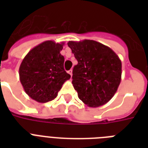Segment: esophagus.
I'll return each instance as SVG.
<instances>
[{
    "instance_id": "obj_1",
    "label": "esophagus",
    "mask_w": 148,
    "mask_h": 148,
    "mask_svg": "<svg viewBox=\"0 0 148 148\" xmlns=\"http://www.w3.org/2000/svg\"><path fill=\"white\" fill-rule=\"evenodd\" d=\"M67 73L71 75V77H72V70H69V71H67Z\"/></svg>"
}]
</instances>
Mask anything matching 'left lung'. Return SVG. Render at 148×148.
Returning <instances> with one entry per match:
<instances>
[{
    "label": "left lung",
    "mask_w": 148,
    "mask_h": 148,
    "mask_svg": "<svg viewBox=\"0 0 148 148\" xmlns=\"http://www.w3.org/2000/svg\"><path fill=\"white\" fill-rule=\"evenodd\" d=\"M77 60L72 84L78 97L90 108L105 104L117 90L121 80V61L109 47L92 40L69 41Z\"/></svg>",
    "instance_id": "left-lung-1"
}]
</instances>
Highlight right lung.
I'll return each instance as SVG.
<instances>
[{
	"label": "right lung",
	"mask_w": 148,
	"mask_h": 148,
	"mask_svg": "<svg viewBox=\"0 0 148 148\" xmlns=\"http://www.w3.org/2000/svg\"><path fill=\"white\" fill-rule=\"evenodd\" d=\"M64 45L46 40L29 51L20 65V81L25 92L39 103L53 100L71 77L64 69V58L60 53Z\"/></svg>",
	"instance_id": "obj_1"
}]
</instances>
